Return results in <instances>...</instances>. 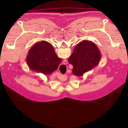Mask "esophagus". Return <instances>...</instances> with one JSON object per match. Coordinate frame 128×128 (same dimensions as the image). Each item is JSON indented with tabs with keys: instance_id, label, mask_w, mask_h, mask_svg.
Here are the masks:
<instances>
[{
	"instance_id": "obj_1",
	"label": "esophagus",
	"mask_w": 128,
	"mask_h": 128,
	"mask_svg": "<svg viewBox=\"0 0 128 128\" xmlns=\"http://www.w3.org/2000/svg\"><path fill=\"white\" fill-rule=\"evenodd\" d=\"M65 77H66V76H65Z\"/></svg>"
}]
</instances>
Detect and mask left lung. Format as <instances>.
I'll use <instances>...</instances> for the list:
<instances>
[{
    "mask_svg": "<svg viewBox=\"0 0 128 128\" xmlns=\"http://www.w3.org/2000/svg\"><path fill=\"white\" fill-rule=\"evenodd\" d=\"M100 58L101 54L97 46L83 40L75 47L68 62L73 66V74L79 77L97 66Z\"/></svg>",
    "mask_w": 128,
    "mask_h": 128,
    "instance_id": "8db88e82",
    "label": "left lung"
}]
</instances>
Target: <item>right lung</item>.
<instances>
[{
	"label": "right lung",
	"instance_id": "1",
	"mask_svg": "<svg viewBox=\"0 0 128 128\" xmlns=\"http://www.w3.org/2000/svg\"><path fill=\"white\" fill-rule=\"evenodd\" d=\"M62 62L53 46L46 40L36 43L29 50L26 62L30 70L50 75L58 68Z\"/></svg>",
	"mask_w": 128,
	"mask_h": 128
}]
</instances>
